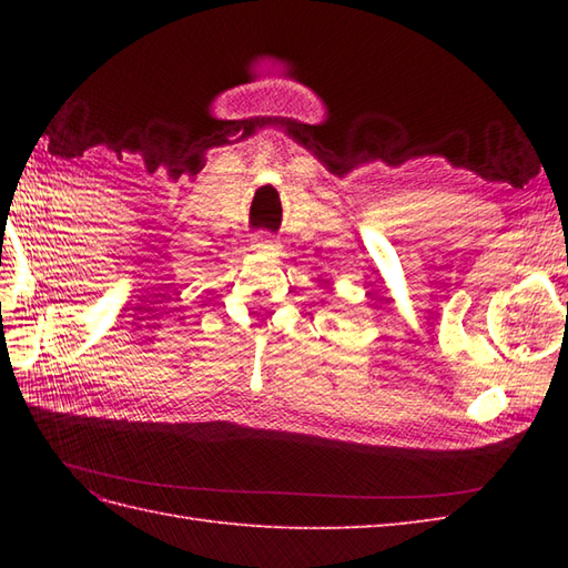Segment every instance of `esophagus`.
I'll return each instance as SVG.
<instances>
[{
    "instance_id": "esophagus-1",
    "label": "esophagus",
    "mask_w": 568,
    "mask_h": 568,
    "mask_svg": "<svg viewBox=\"0 0 568 568\" xmlns=\"http://www.w3.org/2000/svg\"><path fill=\"white\" fill-rule=\"evenodd\" d=\"M253 246H256L258 251H275L277 241L268 232H258V234H253Z\"/></svg>"
}]
</instances>
